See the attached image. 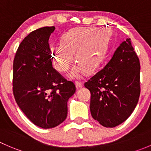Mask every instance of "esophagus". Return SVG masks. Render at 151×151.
Masks as SVG:
<instances>
[{"label":"esophagus","mask_w":151,"mask_h":151,"mask_svg":"<svg viewBox=\"0 0 151 151\" xmlns=\"http://www.w3.org/2000/svg\"><path fill=\"white\" fill-rule=\"evenodd\" d=\"M75 85H76V88H77V89H79V88H81L82 87H83V84L82 83H80V82H76Z\"/></svg>","instance_id":"esophagus-1"}]
</instances>
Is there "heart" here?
<instances>
[{"label":"heart","instance_id":"1","mask_svg":"<svg viewBox=\"0 0 151 151\" xmlns=\"http://www.w3.org/2000/svg\"><path fill=\"white\" fill-rule=\"evenodd\" d=\"M109 34L105 29L93 27L71 29L62 37V43L50 47L54 66L60 72H66L74 61L77 65L70 72L71 79L79 78L88 72H95L104 60L108 50Z\"/></svg>","mask_w":151,"mask_h":151}]
</instances>
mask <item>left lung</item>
Segmentation results:
<instances>
[{
  "instance_id": "1",
  "label": "left lung",
  "mask_w": 151,
  "mask_h": 151,
  "mask_svg": "<svg viewBox=\"0 0 151 151\" xmlns=\"http://www.w3.org/2000/svg\"><path fill=\"white\" fill-rule=\"evenodd\" d=\"M140 63L131 43L123 42L101 71L85 87L91 92L93 118L104 127H115L133 112L140 95Z\"/></svg>"
}]
</instances>
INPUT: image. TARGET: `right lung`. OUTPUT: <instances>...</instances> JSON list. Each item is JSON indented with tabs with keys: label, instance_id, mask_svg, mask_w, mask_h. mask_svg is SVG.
<instances>
[{
	"label": "right lung",
	"instance_id": "obj_1",
	"mask_svg": "<svg viewBox=\"0 0 151 151\" xmlns=\"http://www.w3.org/2000/svg\"><path fill=\"white\" fill-rule=\"evenodd\" d=\"M54 26L33 30L19 45L13 63V93L33 124L51 129L65 121L67 101L76 91L52 64L49 39Z\"/></svg>",
	"mask_w": 151,
	"mask_h": 151
}]
</instances>
